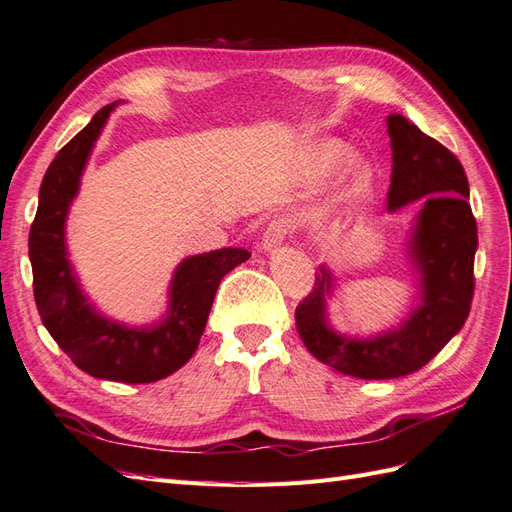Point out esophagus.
Segmentation results:
<instances>
[{
  "instance_id": "1",
  "label": "esophagus",
  "mask_w": 512,
  "mask_h": 512,
  "mask_svg": "<svg viewBox=\"0 0 512 512\" xmlns=\"http://www.w3.org/2000/svg\"><path fill=\"white\" fill-rule=\"evenodd\" d=\"M285 238H287L285 220H279V218L272 220L268 229L264 231V238H261V248H264V251H274V248L285 242Z\"/></svg>"
}]
</instances>
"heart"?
I'll return each instance as SVG.
<instances>
[{
  "instance_id": "1",
  "label": "heart",
  "mask_w": 512,
  "mask_h": 512,
  "mask_svg": "<svg viewBox=\"0 0 512 512\" xmlns=\"http://www.w3.org/2000/svg\"><path fill=\"white\" fill-rule=\"evenodd\" d=\"M346 157H348V147H344L342 142H329L322 149V162L326 166H335L342 160H346Z\"/></svg>"
}]
</instances>
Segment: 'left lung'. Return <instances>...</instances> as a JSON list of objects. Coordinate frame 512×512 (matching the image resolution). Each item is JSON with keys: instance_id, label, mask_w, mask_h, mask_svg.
I'll list each match as a JSON object with an SVG mask.
<instances>
[{"instance_id": "left-lung-1", "label": "left lung", "mask_w": 512, "mask_h": 512, "mask_svg": "<svg viewBox=\"0 0 512 512\" xmlns=\"http://www.w3.org/2000/svg\"><path fill=\"white\" fill-rule=\"evenodd\" d=\"M387 131L393 149L389 209L424 196L411 242L422 272V303L398 331L372 339L342 337L324 320L333 281L322 266L311 292L296 307V329L311 355L357 378H400L424 368L463 329L476 285L478 227L461 162L402 114L387 116Z\"/></svg>"}]
</instances>
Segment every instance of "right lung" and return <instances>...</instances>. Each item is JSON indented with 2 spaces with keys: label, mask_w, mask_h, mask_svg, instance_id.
I'll use <instances>...</instances> for the list:
<instances>
[{
  "label": "right lung",
  "mask_w": 512,
  "mask_h": 512,
  "mask_svg": "<svg viewBox=\"0 0 512 512\" xmlns=\"http://www.w3.org/2000/svg\"><path fill=\"white\" fill-rule=\"evenodd\" d=\"M112 108L114 103L101 108L49 164L28 246L36 309L56 344L90 376L140 385L160 381L190 361L222 277L244 264L251 253L244 248H220L188 257L170 283L168 316L153 329H129L99 316L71 270L64 248V220L80 188L88 153Z\"/></svg>",
  "instance_id": "right-lung-1"
}]
</instances>
